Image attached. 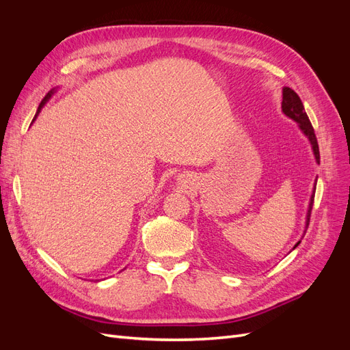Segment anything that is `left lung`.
I'll list each match as a JSON object with an SVG mask.
<instances>
[{
    "label": "left lung",
    "mask_w": 350,
    "mask_h": 350,
    "mask_svg": "<svg viewBox=\"0 0 350 350\" xmlns=\"http://www.w3.org/2000/svg\"><path fill=\"white\" fill-rule=\"evenodd\" d=\"M283 100H282V112L289 116L291 120H293L296 124H298L299 130L302 131V134L308 139L310 144H311V149H312V153H314V157H315V162L320 165V150H319V143H317V137H315V133H314V129L312 125L310 122V118L308 115H306L305 112V108L302 105V100L301 98L296 94L291 88H283ZM315 185H317V179L314 183V189H312V194H311V198H310V204H308V211H306V216H305V230H304V235L306 229H308V225H310V217H311V210H312V204H314V194H315ZM301 243V241H298L295 243L293 250L298 247Z\"/></svg>",
    "instance_id": "1"
}]
</instances>
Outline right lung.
I'll return each instance as SVG.
<instances>
[{"instance_id": "1", "label": "right lung", "mask_w": 350, "mask_h": 350, "mask_svg": "<svg viewBox=\"0 0 350 350\" xmlns=\"http://www.w3.org/2000/svg\"><path fill=\"white\" fill-rule=\"evenodd\" d=\"M57 92V88H54V89H52V90H49L48 92V94H46V96L44 98V99H42V102H40V105H39V108H38V111H36V115H35V118H33V121H31V124H33L35 122V120H36V116L39 115V112L42 111V108H44L45 107V103L52 98V94H54Z\"/></svg>"}]
</instances>
